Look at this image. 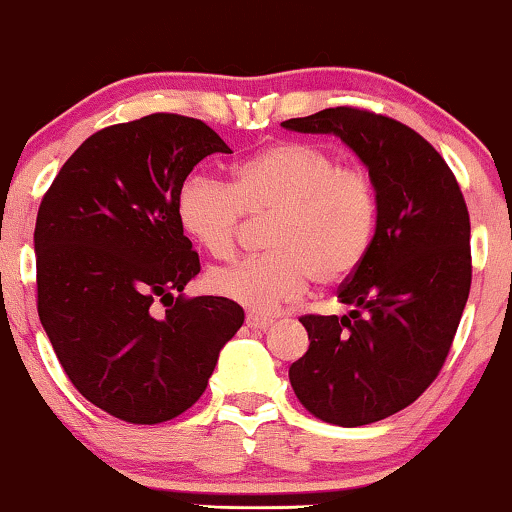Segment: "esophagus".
<instances>
[{"mask_svg":"<svg viewBox=\"0 0 512 512\" xmlns=\"http://www.w3.org/2000/svg\"><path fill=\"white\" fill-rule=\"evenodd\" d=\"M247 326L256 328V331H265V328L272 326V319L258 317V314H247Z\"/></svg>","mask_w":512,"mask_h":512,"instance_id":"1","label":"esophagus"}]
</instances>
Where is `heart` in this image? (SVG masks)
<instances>
[{"label": "heart", "instance_id": "obj_1", "mask_svg": "<svg viewBox=\"0 0 512 512\" xmlns=\"http://www.w3.org/2000/svg\"><path fill=\"white\" fill-rule=\"evenodd\" d=\"M181 228L207 254H233L244 216L268 219V254L214 268L216 296L251 312H275L319 289L347 284L366 261L377 230V188L361 167H345L326 146L279 142L237 165L228 184L193 172L177 193Z\"/></svg>", "mask_w": 512, "mask_h": 512}]
</instances>
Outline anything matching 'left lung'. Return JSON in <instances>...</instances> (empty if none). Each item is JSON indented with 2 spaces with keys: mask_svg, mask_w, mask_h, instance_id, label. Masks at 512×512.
Segmentation results:
<instances>
[{
  "mask_svg": "<svg viewBox=\"0 0 512 512\" xmlns=\"http://www.w3.org/2000/svg\"><path fill=\"white\" fill-rule=\"evenodd\" d=\"M282 125L338 135L377 188L373 247L338 291L354 310L300 317L310 347L291 387L321 422H380L415 403L450 354L473 272L466 200L443 156L394 118L335 107Z\"/></svg>",
  "mask_w": 512,
  "mask_h": 512,
  "instance_id": "8db88e82",
  "label": "left lung"
}]
</instances>
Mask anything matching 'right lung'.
Instances as JSON below:
<instances>
[{
    "instance_id": "obj_1",
    "label": "right lung",
    "mask_w": 512,
    "mask_h": 512,
    "mask_svg": "<svg viewBox=\"0 0 512 512\" xmlns=\"http://www.w3.org/2000/svg\"><path fill=\"white\" fill-rule=\"evenodd\" d=\"M212 153L230 149L198 118L109 125L69 156L39 205L41 326L79 394L123 422L191 408L244 321L233 300L181 293L200 258L177 193Z\"/></svg>"
}]
</instances>
